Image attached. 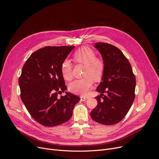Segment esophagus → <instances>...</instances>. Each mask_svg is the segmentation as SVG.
<instances>
[{"label":"esophagus","mask_w":159,"mask_h":159,"mask_svg":"<svg viewBox=\"0 0 159 159\" xmlns=\"http://www.w3.org/2000/svg\"><path fill=\"white\" fill-rule=\"evenodd\" d=\"M88 99V97H85V96H80V99L82 101H83V102H84V101H86Z\"/></svg>","instance_id":"34e87169"}]
</instances>
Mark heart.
I'll use <instances>...</instances> for the list:
<instances>
[{"mask_svg":"<svg viewBox=\"0 0 159 159\" xmlns=\"http://www.w3.org/2000/svg\"><path fill=\"white\" fill-rule=\"evenodd\" d=\"M95 52L90 48L84 46L77 50L74 54V60L76 63L85 65L82 79L72 82L69 85V89L73 93L85 96L92 88L93 80L99 81L102 79L105 68L103 60L96 57ZM61 71L63 78L71 80L72 75V66L70 61L65 60L61 64Z\"/></svg>","mask_w":159,"mask_h":159,"instance_id":"obj_1","label":"heart"}]
</instances>
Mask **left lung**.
<instances>
[{
	"label": "left lung",
	"mask_w": 159,
	"mask_h": 159,
	"mask_svg": "<svg viewBox=\"0 0 159 159\" xmlns=\"http://www.w3.org/2000/svg\"><path fill=\"white\" fill-rule=\"evenodd\" d=\"M94 48L102 55L105 68L96 88L101 93L96 97L98 105L91 111V117L99 124L113 125L125 117L134 102L136 78L131 64L117 47L97 42Z\"/></svg>",
	"instance_id": "1"
}]
</instances>
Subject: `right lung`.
<instances>
[{"instance_id":"add662e5","label":"right lung","mask_w":159,"mask_h":159,"mask_svg":"<svg viewBox=\"0 0 159 159\" xmlns=\"http://www.w3.org/2000/svg\"><path fill=\"white\" fill-rule=\"evenodd\" d=\"M74 46H47L34 52L26 61L19 78L21 99L37 122L53 127L68 121L80 99L65 92L67 88L61 74L63 61Z\"/></svg>"}]
</instances>
